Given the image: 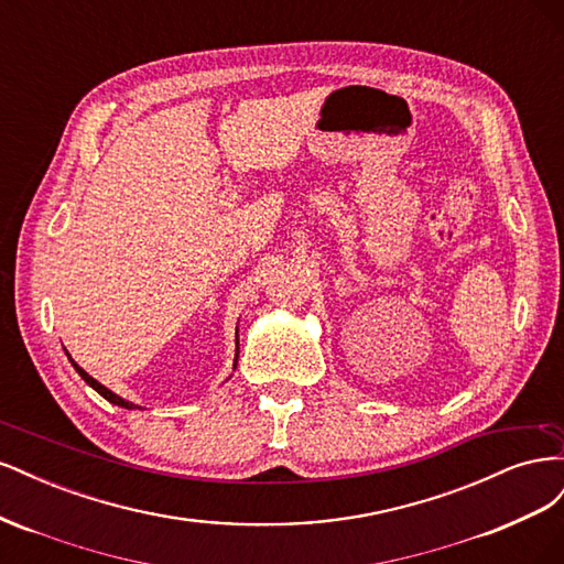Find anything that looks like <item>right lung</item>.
<instances>
[{"label": "right lung", "instance_id": "obj_1", "mask_svg": "<svg viewBox=\"0 0 564 564\" xmlns=\"http://www.w3.org/2000/svg\"><path fill=\"white\" fill-rule=\"evenodd\" d=\"M237 352H240V350H237ZM67 357H70V355H67ZM70 362H73V367L77 369V373H79V377L84 379V381H87L96 392H98V395H104L108 402H112V404H117V406H124V409H141L139 404H133V402H129V400H124V398H119L117 395V392H112V390H108L104 383H98L94 377H89V373L87 371H84L75 360H73V357H70ZM237 367V355H235V365H232V369Z\"/></svg>", "mask_w": 564, "mask_h": 564}]
</instances>
